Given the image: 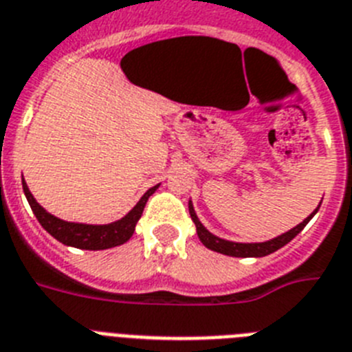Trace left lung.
I'll list each match as a JSON object with an SVG mask.
<instances>
[{
	"mask_svg": "<svg viewBox=\"0 0 352 352\" xmlns=\"http://www.w3.org/2000/svg\"><path fill=\"white\" fill-rule=\"evenodd\" d=\"M322 203V201H320ZM320 206V205H319ZM319 206L314 210V212L301 222V224H297L296 228H292L290 231L283 233V235L276 236V239H270L265 240V242H251V244H244V242H231V240H224L221 236L213 235L206 230L203 224H201L199 217L196 215V210H194V205H192V201H188V212H190V217L196 224V230H197V236L199 240L203 242V245L215 253H221V254H226V256H235V258H260V256H267V254L274 253L278 249H281L283 245H287L290 240L294 239L296 235H299L302 231V228L310 222V219L314 217Z\"/></svg>",
	"mask_w": 352,
	"mask_h": 352,
	"instance_id": "1",
	"label": "left lung"
}]
</instances>
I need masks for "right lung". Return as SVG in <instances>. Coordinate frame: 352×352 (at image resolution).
Listing matches in <instances>:
<instances>
[{
    "instance_id": "obj_1",
    "label": "right lung",
    "mask_w": 352,
    "mask_h": 352,
    "mask_svg": "<svg viewBox=\"0 0 352 352\" xmlns=\"http://www.w3.org/2000/svg\"><path fill=\"white\" fill-rule=\"evenodd\" d=\"M160 187V183L151 187L149 190L140 197V201L130 212L126 213L124 217L119 219L116 222H110V224H82V222H67L62 221V219L51 215L50 212L42 208L38 205L35 197L32 196L28 185L23 179V190H25V196L28 199L30 206H32L33 213L37 221L41 222V226L50 233L51 236H55L58 242L65 245H71V248L78 249H87V251H101V249H110L116 248V245H121L124 242L131 239L133 235L135 226L139 219L142 217L144 206H146L147 199L151 194H155L156 188Z\"/></svg>"
}]
</instances>
